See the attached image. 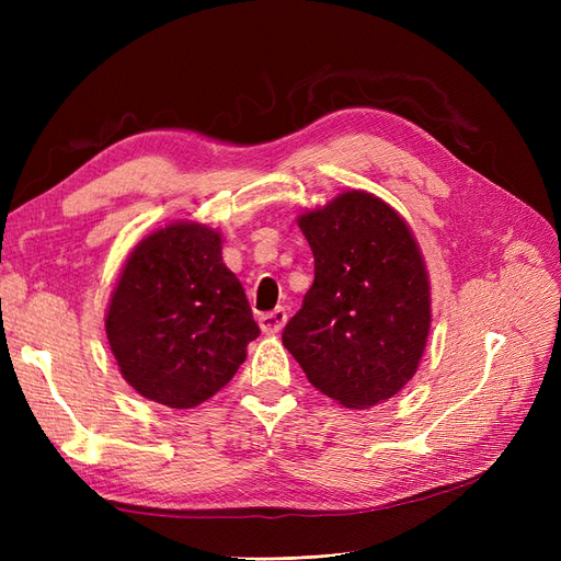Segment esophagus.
<instances>
[{
  "mask_svg": "<svg viewBox=\"0 0 561 561\" xmlns=\"http://www.w3.org/2000/svg\"><path fill=\"white\" fill-rule=\"evenodd\" d=\"M285 322H287V311H285L283 307H278V309L268 311V313H264V316L260 318V328H262V332H266V334H278V332L283 330Z\"/></svg>",
  "mask_w": 561,
  "mask_h": 561,
  "instance_id": "obj_1",
  "label": "esophagus"
}]
</instances>
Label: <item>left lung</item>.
Here are the masks:
<instances>
[{"instance_id":"obj_1","label":"left lung","mask_w":561,"mask_h":561,"mask_svg":"<svg viewBox=\"0 0 561 561\" xmlns=\"http://www.w3.org/2000/svg\"><path fill=\"white\" fill-rule=\"evenodd\" d=\"M299 229L316 278L283 346L322 396L353 410L386 402L414 377L431 330V287L414 236L365 192L301 215Z\"/></svg>"}]
</instances>
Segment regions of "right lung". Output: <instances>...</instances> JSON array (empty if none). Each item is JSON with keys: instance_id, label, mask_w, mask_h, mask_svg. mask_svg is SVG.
<instances>
[{"instance_id": "add662e5", "label": "right lung", "mask_w": 561, "mask_h": 561, "mask_svg": "<svg viewBox=\"0 0 561 561\" xmlns=\"http://www.w3.org/2000/svg\"><path fill=\"white\" fill-rule=\"evenodd\" d=\"M105 330L124 379L147 400L192 410L225 388L260 336L222 236L178 222L130 252Z\"/></svg>"}]
</instances>
